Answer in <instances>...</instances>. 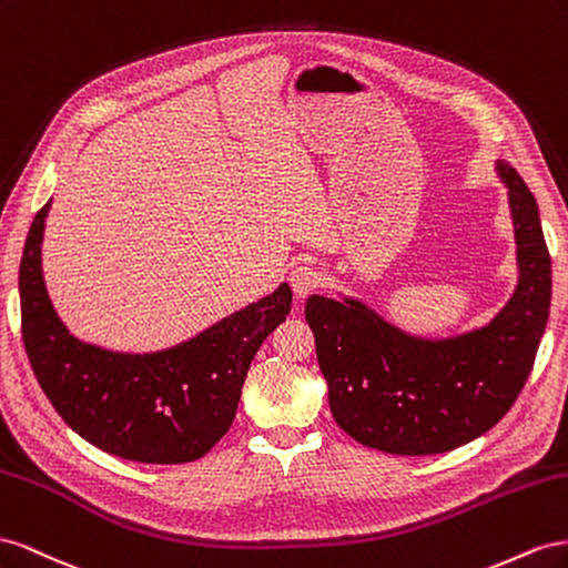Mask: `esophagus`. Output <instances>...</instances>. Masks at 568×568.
<instances>
[{
	"label": "esophagus",
	"mask_w": 568,
	"mask_h": 568,
	"mask_svg": "<svg viewBox=\"0 0 568 568\" xmlns=\"http://www.w3.org/2000/svg\"><path fill=\"white\" fill-rule=\"evenodd\" d=\"M318 283H321V273L314 266L302 264V266H295L293 271H290V285H293L297 297L312 295L318 287Z\"/></svg>",
	"instance_id": "obj_1"
}]
</instances>
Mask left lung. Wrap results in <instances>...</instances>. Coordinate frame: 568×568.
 Segmentation results:
<instances>
[{
  "instance_id": "8db88e82",
  "label": "left lung",
  "mask_w": 568,
  "mask_h": 568,
  "mask_svg": "<svg viewBox=\"0 0 568 568\" xmlns=\"http://www.w3.org/2000/svg\"><path fill=\"white\" fill-rule=\"evenodd\" d=\"M497 171L509 187L518 285L488 326L426 339L356 300H306L333 418L356 443L390 455H440L490 430L524 390L549 316L552 258L524 178L505 161Z\"/></svg>"
}]
</instances>
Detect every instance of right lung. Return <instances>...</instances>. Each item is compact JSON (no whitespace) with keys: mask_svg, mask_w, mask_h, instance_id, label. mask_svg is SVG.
Segmentation results:
<instances>
[{"mask_svg":"<svg viewBox=\"0 0 568 568\" xmlns=\"http://www.w3.org/2000/svg\"><path fill=\"white\" fill-rule=\"evenodd\" d=\"M50 206L30 225L19 271L23 345L47 399L83 440L113 457L142 464L204 457L229 433L254 354L290 314L293 290L283 283L164 352L121 354L80 343L57 316L42 278Z\"/></svg>","mask_w":568,"mask_h":568,"instance_id":"1","label":"right lung"}]
</instances>
